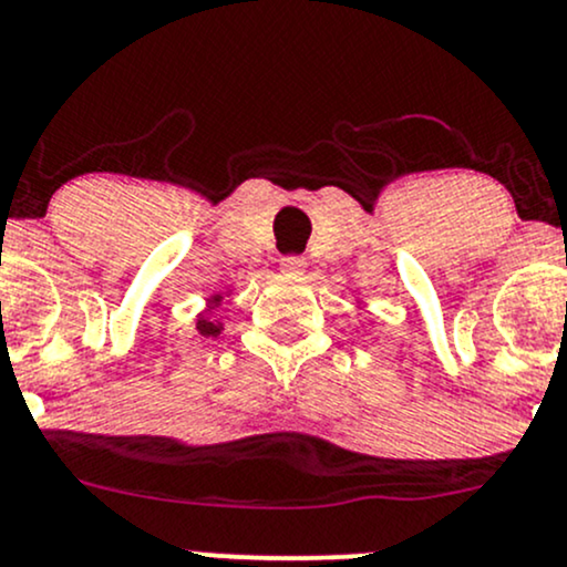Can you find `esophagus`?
<instances>
[{"label":"esophagus","instance_id":"obj_1","mask_svg":"<svg viewBox=\"0 0 567 567\" xmlns=\"http://www.w3.org/2000/svg\"><path fill=\"white\" fill-rule=\"evenodd\" d=\"M279 269L285 271V275H301L306 269V258L303 256H282L279 258Z\"/></svg>","mask_w":567,"mask_h":567}]
</instances>
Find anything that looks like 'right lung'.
Masks as SVG:
<instances>
[{"label":"right lung","mask_w":567,"mask_h":567,"mask_svg":"<svg viewBox=\"0 0 567 567\" xmlns=\"http://www.w3.org/2000/svg\"><path fill=\"white\" fill-rule=\"evenodd\" d=\"M216 301H220V298H216ZM197 330H199L202 336H218L220 333V324L205 320V317H202V320L197 322Z\"/></svg>","instance_id":"add662e5"}]
</instances>
